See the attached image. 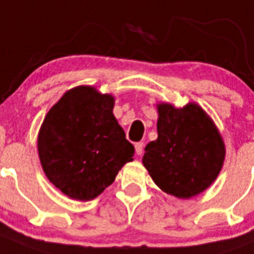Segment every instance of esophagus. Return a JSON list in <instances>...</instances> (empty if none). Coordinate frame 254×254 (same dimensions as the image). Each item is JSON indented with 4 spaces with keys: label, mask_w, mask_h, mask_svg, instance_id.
<instances>
[{
    "label": "esophagus",
    "mask_w": 254,
    "mask_h": 254,
    "mask_svg": "<svg viewBox=\"0 0 254 254\" xmlns=\"http://www.w3.org/2000/svg\"><path fill=\"white\" fill-rule=\"evenodd\" d=\"M143 142H137L134 143V148H136V153L137 155H142L143 152Z\"/></svg>",
    "instance_id": "obj_1"
}]
</instances>
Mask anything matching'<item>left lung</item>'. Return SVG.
<instances>
[{"label":"left lung","mask_w":254,"mask_h":254,"mask_svg":"<svg viewBox=\"0 0 254 254\" xmlns=\"http://www.w3.org/2000/svg\"><path fill=\"white\" fill-rule=\"evenodd\" d=\"M157 138L145 148L142 164L160 189L190 199L217 180L225 145L210 116L197 103L183 108L157 103Z\"/></svg>","instance_id":"left-lung-1"}]
</instances>
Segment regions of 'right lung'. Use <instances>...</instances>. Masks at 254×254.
<instances>
[{
	"mask_svg": "<svg viewBox=\"0 0 254 254\" xmlns=\"http://www.w3.org/2000/svg\"><path fill=\"white\" fill-rule=\"evenodd\" d=\"M113 107L112 94L79 85L66 90L44 118L37 136L41 167L70 199H95L133 161L134 147L126 139Z\"/></svg>",
	"mask_w": 254,
	"mask_h": 254,
	"instance_id": "obj_1",
	"label": "right lung"
}]
</instances>
